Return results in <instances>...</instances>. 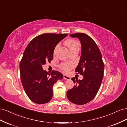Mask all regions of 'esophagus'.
Listing matches in <instances>:
<instances>
[{
  "instance_id": "1",
  "label": "esophagus",
  "mask_w": 127,
  "mask_h": 127,
  "mask_svg": "<svg viewBox=\"0 0 127 127\" xmlns=\"http://www.w3.org/2000/svg\"><path fill=\"white\" fill-rule=\"evenodd\" d=\"M64 79H66V80H70V77L69 76H66V75H64Z\"/></svg>"
}]
</instances>
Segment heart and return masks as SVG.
Wrapping results in <instances>:
<instances>
[{
    "label": "heart",
    "instance_id": "1",
    "mask_svg": "<svg viewBox=\"0 0 127 127\" xmlns=\"http://www.w3.org/2000/svg\"><path fill=\"white\" fill-rule=\"evenodd\" d=\"M64 44L69 49L71 52H74L76 50H79L80 49L79 42L74 39H69L67 40L64 42ZM59 44H58L55 48L54 51V54L55 53L57 48L58 47ZM74 67V64L71 63H64L59 65V68L60 69L64 72H67L70 70L71 68Z\"/></svg>",
    "mask_w": 127,
    "mask_h": 127
}]
</instances>
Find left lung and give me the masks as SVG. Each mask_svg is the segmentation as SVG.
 Returning a JSON list of instances; mask_svg holds the SVG:
<instances>
[{
	"mask_svg": "<svg viewBox=\"0 0 127 127\" xmlns=\"http://www.w3.org/2000/svg\"><path fill=\"white\" fill-rule=\"evenodd\" d=\"M70 36L77 37L81 43V56L75 71L84 78L76 80L74 77L71 78L76 85L67 91V96L72 103L83 105L92 101L97 94L103 78L104 64L100 50L90 36L83 33Z\"/></svg>",
	"mask_w": 127,
	"mask_h": 127,
	"instance_id": "8db88e82",
	"label": "left lung"
}]
</instances>
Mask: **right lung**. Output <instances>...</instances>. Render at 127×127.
<instances>
[{
	"mask_svg": "<svg viewBox=\"0 0 127 127\" xmlns=\"http://www.w3.org/2000/svg\"><path fill=\"white\" fill-rule=\"evenodd\" d=\"M67 34L44 33L30 42L23 53L20 64L21 79L26 95L34 103L45 104L51 100L52 87L63 75L58 71L48 73L42 65L53 59L57 44Z\"/></svg>",
	"mask_w": 127,
	"mask_h": 127,
	"instance_id": "right-lung-1",
	"label": "right lung"
}]
</instances>
